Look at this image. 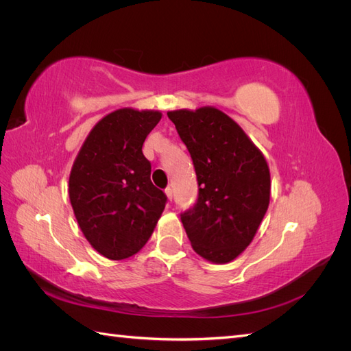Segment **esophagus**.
<instances>
[{"label": "esophagus", "mask_w": 351, "mask_h": 351, "mask_svg": "<svg viewBox=\"0 0 351 351\" xmlns=\"http://www.w3.org/2000/svg\"><path fill=\"white\" fill-rule=\"evenodd\" d=\"M165 195H167L168 200H171L173 199V189L171 187H167L165 189Z\"/></svg>", "instance_id": "esophagus-1"}]
</instances>
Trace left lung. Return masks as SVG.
Returning a JSON list of instances; mask_svg holds the SVG:
<instances>
[{
  "instance_id": "obj_1",
  "label": "left lung",
  "mask_w": 351,
  "mask_h": 351,
  "mask_svg": "<svg viewBox=\"0 0 351 351\" xmlns=\"http://www.w3.org/2000/svg\"><path fill=\"white\" fill-rule=\"evenodd\" d=\"M197 177L196 204L182 214L193 250L227 263L246 249L267 214L271 176L267 161L241 127L222 111H169Z\"/></svg>"
}]
</instances>
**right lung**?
Returning <instances> with one entry per match:
<instances>
[{"mask_svg":"<svg viewBox=\"0 0 351 351\" xmlns=\"http://www.w3.org/2000/svg\"><path fill=\"white\" fill-rule=\"evenodd\" d=\"M158 111L117 110L93 127L73 164L69 196L84 237L102 256L120 261L152 236L167 204L151 182L142 152L161 120Z\"/></svg>","mask_w":351,"mask_h":351,"instance_id":"right-lung-1","label":"right lung"}]
</instances>
